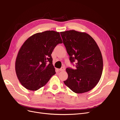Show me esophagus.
I'll list each match as a JSON object with an SVG mask.
<instances>
[{"instance_id":"esophagus-1","label":"esophagus","mask_w":120,"mask_h":120,"mask_svg":"<svg viewBox=\"0 0 120 120\" xmlns=\"http://www.w3.org/2000/svg\"><path fill=\"white\" fill-rule=\"evenodd\" d=\"M65 70V68L64 67H62L61 68H60L59 70L60 71H64Z\"/></svg>"}]
</instances>
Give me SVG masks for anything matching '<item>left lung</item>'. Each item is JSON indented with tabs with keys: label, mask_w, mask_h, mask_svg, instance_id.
I'll return each mask as SVG.
<instances>
[{
	"label": "left lung",
	"mask_w": 120,
	"mask_h": 120,
	"mask_svg": "<svg viewBox=\"0 0 120 120\" xmlns=\"http://www.w3.org/2000/svg\"><path fill=\"white\" fill-rule=\"evenodd\" d=\"M67 52L75 70L67 68L64 84L76 93L91 90L99 82L103 68L101 52L93 38L86 33L70 30L60 33Z\"/></svg>",
	"instance_id": "obj_1"
}]
</instances>
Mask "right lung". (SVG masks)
Masks as SVG:
<instances>
[{
  "label": "right lung",
  "instance_id": "add662e5",
  "mask_svg": "<svg viewBox=\"0 0 120 120\" xmlns=\"http://www.w3.org/2000/svg\"><path fill=\"white\" fill-rule=\"evenodd\" d=\"M62 43L59 33L54 30L36 33L24 43L17 54L15 68L24 87L36 90L55 74L51 54L56 46Z\"/></svg>",
  "mask_w": 120,
  "mask_h": 120
}]
</instances>
